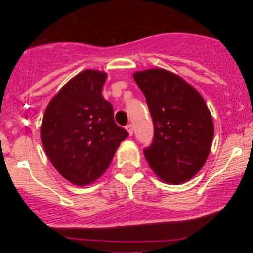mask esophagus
I'll use <instances>...</instances> for the list:
<instances>
[{
	"mask_svg": "<svg viewBox=\"0 0 253 253\" xmlns=\"http://www.w3.org/2000/svg\"><path fill=\"white\" fill-rule=\"evenodd\" d=\"M125 128H126L127 132H128L129 135L133 134V126H132V124H128L126 127H125Z\"/></svg>",
	"mask_w": 253,
	"mask_h": 253,
	"instance_id": "obj_1",
	"label": "esophagus"
}]
</instances>
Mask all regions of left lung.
Masks as SVG:
<instances>
[{"mask_svg": "<svg viewBox=\"0 0 253 253\" xmlns=\"http://www.w3.org/2000/svg\"><path fill=\"white\" fill-rule=\"evenodd\" d=\"M144 92L155 127L145 158L168 184H182L201 170L210 156L213 118L200 92L182 77L165 69L133 74Z\"/></svg>", "mask_w": 253, "mask_h": 253, "instance_id": "left-lung-1", "label": "left lung"}]
</instances>
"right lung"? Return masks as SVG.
I'll list each match as a JSON object with an SVG mask.
<instances>
[{
  "label": "right lung",
  "mask_w": 253,
  "mask_h": 253,
  "mask_svg": "<svg viewBox=\"0 0 253 253\" xmlns=\"http://www.w3.org/2000/svg\"><path fill=\"white\" fill-rule=\"evenodd\" d=\"M107 74L86 69L72 77L48 103L40 138L58 172L72 184L94 183L109 167L128 136L114 121L113 106L102 96Z\"/></svg>",
  "instance_id": "right-lung-1"
}]
</instances>
